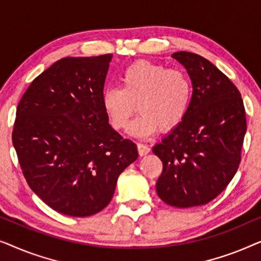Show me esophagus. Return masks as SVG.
I'll return each mask as SVG.
<instances>
[{
  "mask_svg": "<svg viewBox=\"0 0 261 261\" xmlns=\"http://www.w3.org/2000/svg\"><path fill=\"white\" fill-rule=\"evenodd\" d=\"M149 151H151L149 146L145 145V144H138V152H139V154H140L141 156L148 154Z\"/></svg>",
  "mask_w": 261,
  "mask_h": 261,
  "instance_id": "obj_1",
  "label": "esophagus"
}]
</instances>
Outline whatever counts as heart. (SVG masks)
<instances>
[{
	"mask_svg": "<svg viewBox=\"0 0 261 261\" xmlns=\"http://www.w3.org/2000/svg\"><path fill=\"white\" fill-rule=\"evenodd\" d=\"M121 88L106 89L102 107L114 129L129 127L135 112H140L129 128L133 137L146 138L170 130L184 120L192 101V82L180 69L146 60L132 64L120 76Z\"/></svg>",
	"mask_w": 261,
	"mask_h": 261,
	"instance_id": "b5f03b06",
	"label": "heart"
}]
</instances>
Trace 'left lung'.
Wrapping results in <instances>:
<instances>
[{"label":"left lung","mask_w":261,"mask_h":261,"mask_svg":"<svg viewBox=\"0 0 261 261\" xmlns=\"http://www.w3.org/2000/svg\"><path fill=\"white\" fill-rule=\"evenodd\" d=\"M172 58L192 82V101L181 122L153 146L163 162L156 194L176 208L203 205L217 197L237 173L246 134L238 88L208 59L191 52Z\"/></svg>","instance_id":"1"}]
</instances>
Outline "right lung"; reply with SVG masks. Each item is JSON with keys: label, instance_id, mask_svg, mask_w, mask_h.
<instances>
[{"label": "right lung", "instance_id": "right-lung-1", "mask_svg": "<svg viewBox=\"0 0 261 261\" xmlns=\"http://www.w3.org/2000/svg\"><path fill=\"white\" fill-rule=\"evenodd\" d=\"M113 55L67 57L35 78L13 130L22 173L49 208L87 217L112 201L137 145L109 124L102 94Z\"/></svg>", "mask_w": 261, "mask_h": 261}]
</instances>
